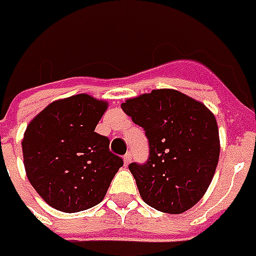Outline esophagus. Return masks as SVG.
<instances>
[{
    "mask_svg": "<svg viewBox=\"0 0 256 256\" xmlns=\"http://www.w3.org/2000/svg\"><path fill=\"white\" fill-rule=\"evenodd\" d=\"M131 160H132V154L131 153L125 154V156H124V166H128V164L131 162Z\"/></svg>",
    "mask_w": 256,
    "mask_h": 256,
    "instance_id": "esophagus-1",
    "label": "esophagus"
}]
</instances>
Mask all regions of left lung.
<instances>
[{
  "label": "left lung",
  "instance_id": "left-lung-1",
  "mask_svg": "<svg viewBox=\"0 0 256 256\" xmlns=\"http://www.w3.org/2000/svg\"><path fill=\"white\" fill-rule=\"evenodd\" d=\"M146 131L150 156L132 162L142 200L166 214L196 206L211 184L220 153L216 118L204 103L176 90H153L121 103Z\"/></svg>",
  "mask_w": 256,
  "mask_h": 256
}]
</instances>
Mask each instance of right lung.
Returning <instances> with one entry per match:
<instances>
[{
  "label": "right lung",
  "instance_id": "obj_1",
  "mask_svg": "<svg viewBox=\"0 0 256 256\" xmlns=\"http://www.w3.org/2000/svg\"><path fill=\"white\" fill-rule=\"evenodd\" d=\"M108 103L88 94L58 99L27 125L23 164L40 197L62 212H80L104 198L122 158L96 134Z\"/></svg>",
  "mask_w": 256,
  "mask_h": 256
}]
</instances>
